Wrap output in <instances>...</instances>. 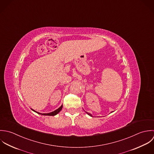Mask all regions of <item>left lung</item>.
Wrapping results in <instances>:
<instances>
[{"mask_svg":"<svg viewBox=\"0 0 154 154\" xmlns=\"http://www.w3.org/2000/svg\"><path fill=\"white\" fill-rule=\"evenodd\" d=\"M86 113H87V114H88L89 116H90L92 117V114H90V113H89V112H86Z\"/></svg>","mask_w":154,"mask_h":154,"instance_id":"left-lung-1","label":"left lung"}]
</instances>
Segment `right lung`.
I'll list each match as a JSON object with an SVG mask.
<instances>
[{"label":"right lung","instance_id":"obj_1","mask_svg":"<svg viewBox=\"0 0 154 154\" xmlns=\"http://www.w3.org/2000/svg\"><path fill=\"white\" fill-rule=\"evenodd\" d=\"M62 108V105L59 108H58L57 109H56L55 111H53V112H49V113H47V114H42V113H40V112H37V111H34V109H31L33 111H34L35 112H36V113H37V114H40V115H43V116H55V115H57V114H58L61 111Z\"/></svg>","mask_w":154,"mask_h":154}]
</instances>
